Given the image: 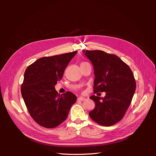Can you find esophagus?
<instances>
[{"label":"esophagus","mask_w":156,"mask_h":156,"mask_svg":"<svg viewBox=\"0 0 156 156\" xmlns=\"http://www.w3.org/2000/svg\"><path fill=\"white\" fill-rule=\"evenodd\" d=\"M85 100V98H83V97H79V98H78V101H83Z\"/></svg>","instance_id":"esophagus-1"}]
</instances>
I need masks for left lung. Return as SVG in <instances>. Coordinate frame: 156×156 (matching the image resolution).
Listing matches in <instances>:
<instances>
[{
    "mask_svg": "<svg viewBox=\"0 0 156 156\" xmlns=\"http://www.w3.org/2000/svg\"><path fill=\"white\" fill-rule=\"evenodd\" d=\"M94 66V93L105 92L104 98L92 95L95 103L89 116L102 126H110L124 117L136 89L132 71L119 57L102 51H83Z\"/></svg>",
    "mask_w": 156,
    "mask_h": 156,
    "instance_id": "8db88e82",
    "label": "left lung"
}]
</instances>
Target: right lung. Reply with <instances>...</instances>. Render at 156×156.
Returning a JSON list of instances; mask_svg holds the SVG:
<instances>
[{"mask_svg":"<svg viewBox=\"0 0 156 156\" xmlns=\"http://www.w3.org/2000/svg\"><path fill=\"white\" fill-rule=\"evenodd\" d=\"M77 51L44 57L27 68L21 92L31 118L45 128H53L66 119L76 96L66 92L58 94L54 86Z\"/></svg>","mask_w":156,"mask_h":156,"instance_id":"add662e5","label":"right lung"}]
</instances>
